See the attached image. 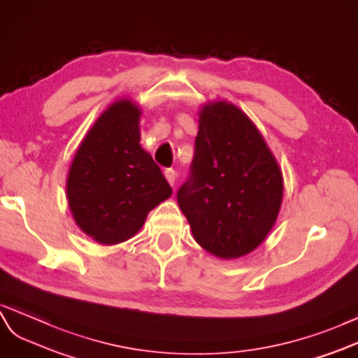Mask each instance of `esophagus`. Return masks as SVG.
Returning a JSON list of instances; mask_svg holds the SVG:
<instances>
[{
  "mask_svg": "<svg viewBox=\"0 0 358 358\" xmlns=\"http://www.w3.org/2000/svg\"><path fill=\"white\" fill-rule=\"evenodd\" d=\"M164 177H166V180H168V182H169V185L171 186H173V185H176V177H177V172L176 171H173V169H164Z\"/></svg>",
  "mask_w": 358,
  "mask_h": 358,
  "instance_id": "esophagus-1",
  "label": "esophagus"
}]
</instances>
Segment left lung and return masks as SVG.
<instances>
[{
    "label": "left lung",
    "mask_w": 358,
    "mask_h": 358,
    "mask_svg": "<svg viewBox=\"0 0 358 358\" xmlns=\"http://www.w3.org/2000/svg\"><path fill=\"white\" fill-rule=\"evenodd\" d=\"M198 122L178 206L199 246L219 259H239L257 248L277 221L282 173L259 128L237 106L207 103Z\"/></svg>",
    "instance_id": "obj_1"
}]
</instances>
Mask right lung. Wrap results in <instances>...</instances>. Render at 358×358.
I'll list each match as a JSON object with an SVG mask.
<instances>
[{"mask_svg":"<svg viewBox=\"0 0 358 358\" xmlns=\"http://www.w3.org/2000/svg\"><path fill=\"white\" fill-rule=\"evenodd\" d=\"M142 110L121 98L81 141L66 178V198L80 230L101 245L125 242L141 230L172 189L141 146Z\"/></svg>","mask_w":358,"mask_h":358,"instance_id":"obj_1","label":"right lung"}]
</instances>
